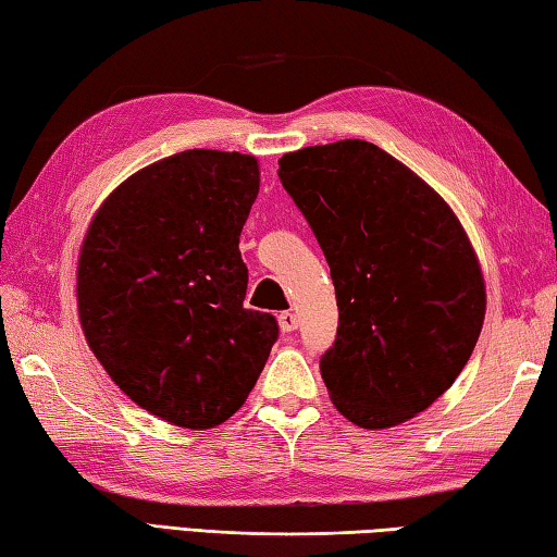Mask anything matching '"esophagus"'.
<instances>
[{
	"instance_id": "obj_1",
	"label": "esophagus",
	"mask_w": 557,
	"mask_h": 557,
	"mask_svg": "<svg viewBox=\"0 0 557 557\" xmlns=\"http://www.w3.org/2000/svg\"><path fill=\"white\" fill-rule=\"evenodd\" d=\"M278 325L284 333H294V330H298V318L296 313H281L278 315Z\"/></svg>"
}]
</instances>
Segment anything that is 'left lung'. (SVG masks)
Segmentation results:
<instances>
[{"mask_svg": "<svg viewBox=\"0 0 557 557\" xmlns=\"http://www.w3.org/2000/svg\"><path fill=\"white\" fill-rule=\"evenodd\" d=\"M278 178L330 263L337 337L330 398L359 428H392L441 398L480 339L486 290L441 195L362 139L284 153Z\"/></svg>", "mask_w": 557, "mask_h": 557, "instance_id": "obj_1", "label": "left lung"}]
</instances>
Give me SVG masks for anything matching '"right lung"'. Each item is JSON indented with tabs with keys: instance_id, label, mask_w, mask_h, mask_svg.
Listing matches in <instances>:
<instances>
[{
	"instance_id": "right-lung-1",
	"label": "right lung",
	"mask_w": 557,
	"mask_h": 557,
	"mask_svg": "<svg viewBox=\"0 0 557 557\" xmlns=\"http://www.w3.org/2000/svg\"><path fill=\"white\" fill-rule=\"evenodd\" d=\"M259 163L190 149L129 175L87 227L77 313L87 345L136 406L193 431L247 401L278 337L244 308L239 234Z\"/></svg>"
}]
</instances>
